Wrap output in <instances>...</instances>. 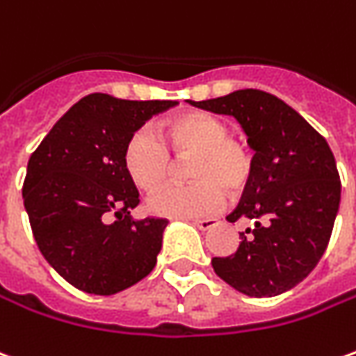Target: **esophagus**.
I'll list each match as a JSON object with an SVG mask.
<instances>
[{"mask_svg":"<svg viewBox=\"0 0 356 356\" xmlns=\"http://www.w3.org/2000/svg\"><path fill=\"white\" fill-rule=\"evenodd\" d=\"M193 223H195L198 229L206 231V229H212L213 225H218V220H193Z\"/></svg>","mask_w":356,"mask_h":356,"instance_id":"1","label":"esophagus"}]
</instances>
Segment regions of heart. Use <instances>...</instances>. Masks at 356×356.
<instances>
[{
  "label": "heart",
  "mask_w": 356,
  "mask_h": 356,
  "mask_svg": "<svg viewBox=\"0 0 356 356\" xmlns=\"http://www.w3.org/2000/svg\"><path fill=\"white\" fill-rule=\"evenodd\" d=\"M188 158V185H168L150 196L148 208L158 216L200 218L225 202V191L238 193L252 175V154L229 136L227 125L204 111H188L152 131H136L127 140L123 163L138 188L152 193L170 177L173 160Z\"/></svg>",
  "instance_id": "heart-1"
}]
</instances>
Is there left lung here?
Here are the masks:
<instances>
[{"instance_id": "obj_1", "label": "left lung", "mask_w": 356, "mask_h": 356, "mask_svg": "<svg viewBox=\"0 0 356 356\" xmlns=\"http://www.w3.org/2000/svg\"><path fill=\"white\" fill-rule=\"evenodd\" d=\"M191 104L233 115L256 152L243 198L227 216L250 227L238 233L233 254L212 258L213 272L248 297L293 289L320 262L339 210L341 181L325 138L264 90L245 88Z\"/></svg>"}]
</instances>
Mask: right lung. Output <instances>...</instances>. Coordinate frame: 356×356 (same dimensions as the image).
<instances>
[{"instance_id":"1","label":"right lung","mask_w":356,"mask_h":356,"mask_svg":"<svg viewBox=\"0 0 356 356\" xmlns=\"http://www.w3.org/2000/svg\"><path fill=\"white\" fill-rule=\"evenodd\" d=\"M171 100H119L88 94L51 127L32 152L22 183L40 252L63 280L94 295H113L156 266L168 220H133L138 191L123 150Z\"/></svg>"}]
</instances>
